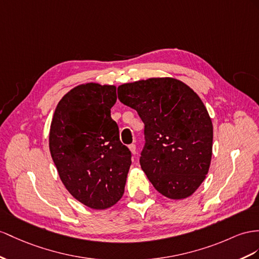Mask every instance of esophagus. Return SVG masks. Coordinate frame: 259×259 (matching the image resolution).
Masks as SVG:
<instances>
[{"label": "esophagus", "mask_w": 259, "mask_h": 259, "mask_svg": "<svg viewBox=\"0 0 259 259\" xmlns=\"http://www.w3.org/2000/svg\"><path fill=\"white\" fill-rule=\"evenodd\" d=\"M129 150L131 151V153L134 154V155L137 154V147H136V144H134V143L130 144V145H129Z\"/></svg>", "instance_id": "34e87169"}]
</instances>
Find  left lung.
Segmentation results:
<instances>
[{"instance_id":"1","label":"left lung","mask_w":259,"mask_h":259,"mask_svg":"<svg viewBox=\"0 0 259 259\" xmlns=\"http://www.w3.org/2000/svg\"><path fill=\"white\" fill-rule=\"evenodd\" d=\"M118 98L144 123L140 165L154 188L169 199L193 195L211 163L213 127L202 101L173 77L118 86Z\"/></svg>"}]
</instances>
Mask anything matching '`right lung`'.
<instances>
[{"mask_svg":"<svg viewBox=\"0 0 259 259\" xmlns=\"http://www.w3.org/2000/svg\"><path fill=\"white\" fill-rule=\"evenodd\" d=\"M116 101L115 85H77L59 102L50 125L49 149L60 180L76 200L96 210L120 200L131 165L110 117Z\"/></svg>","mask_w":259,"mask_h":259,"instance_id":"obj_1","label":"right lung"}]
</instances>
